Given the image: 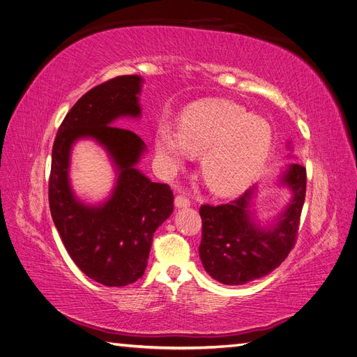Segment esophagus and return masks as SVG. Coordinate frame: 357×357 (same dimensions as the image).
I'll list each match as a JSON object with an SVG mask.
<instances>
[{"instance_id":"obj_1","label":"esophagus","mask_w":357,"mask_h":357,"mask_svg":"<svg viewBox=\"0 0 357 357\" xmlns=\"http://www.w3.org/2000/svg\"><path fill=\"white\" fill-rule=\"evenodd\" d=\"M174 204H176L177 208H186V207H189V205H190V201L186 197L178 195V197H176Z\"/></svg>"}]
</instances>
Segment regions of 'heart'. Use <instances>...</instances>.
I'll use <instances>...</instances> for the list:
<instances>
[{
    "label": "heart",
    "mask_w": 357,
    "mask_h": 357,
    "mask_svg": "<svg viewBox=\"0 0 357 357\" xmlns=\"http://www.w3.org/2000/svg\"><path fill=\"white\" fill-rule=\"evenodd\" d=\"M274 139L265 117L243 105L208 100L190 105L180 116L178 134L168 126L156 132V153L167 171H176L190 153H202L201 176L214 193L232 197L261 174Z\"/></svg>",
    "instance_id": "heart-1"
}]
</instances>
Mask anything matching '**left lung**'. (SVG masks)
Returning <instances> with one entry per match:
<instances>
[{"mask_svg":"<svg viewBox=\"0 0 357 357\" xmlns=\"http://www.w3.org/2000/svg\"><path fill=\"white\" fill-rule=\"evenodd\" d=\"M278 185L290 189L291 199L268 225H261L252 210L256 188L231 204L202 205L199 208V257L205 271L219 283L240 286L265 277L290 253L305 199V168L290 164L280 176Z\"/></svg>","mask_w":357,"mask_h":357,"instance_id":"8db88e82","label":"left lung"}]
</instances>
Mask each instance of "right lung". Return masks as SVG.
Instances as JSON below:
<instances>
[{"instance_id":"right-lung-1","label":"right lung","mask_w":357,"mask_h":357,"mask_svg":"<svg viewBox=\"0 0 357 357\" xmlns=\"http://www.w3.org/2000/svg\"><path fill=\"white\" fill-rule=\"evenodd\" d=\"M143 82L139 75H121L86 92L63 119L52 150L53 223L74 264L109 287L135 283L144 274L153 234L174 208L169 186L135 167L147 150L143 139L113 125L121 117H142ZM79 139L98 142L115 167V188L104 203L86 204L70 188V150Z\"/></svg>"}]
</instances>
